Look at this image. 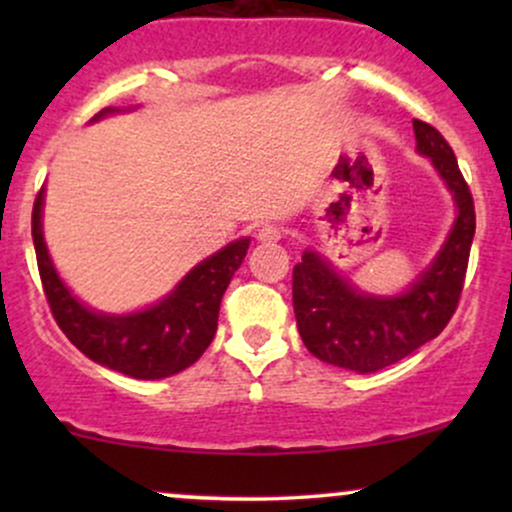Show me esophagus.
<instances>
[{
	"instance_id": "1",
	"label": "esophagus",
	"mask_w": 512,
	"mask_h": 512,
	"mask_svg": "<svg viewBox=\"0 0 512 512\" xmlns=\"http://www.w3.org/2000/svg\"><path fill=\"white\" fill-rule=\"evenodd\" d=\"M257 240L260 243H276V240H281V228L274 226V223H267V226L257 231Z\"/></svg>"
}]
</instances>
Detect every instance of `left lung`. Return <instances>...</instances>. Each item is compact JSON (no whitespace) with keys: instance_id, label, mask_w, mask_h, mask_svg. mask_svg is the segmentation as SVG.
Wrapping results in <instances>:
<instances>
[{"instance_id":"1","label":"left lung","mask_w":512,"mask_h":512,"mask_svg":"<svg viewBox=\"0 0 512 512\" xmlns=\"http://www.w3.org/2000/svg\"><path fill=\"white\" fill-rule=\"evenodd\" d=\"M416 149L428 156L448 182L457 219L431 267L399 296H368L332 269L317 252L305 250L293 267V310L303 344L332 366L375 373L402 361L445 330L460 303L472 250L474 199L443 134L414 120Z\"/></svg>"}]
</instances>
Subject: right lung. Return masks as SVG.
<instances>
[{"instance_id":"add662e5","label":"right lung","mask_w":512,"mask_h":512,"mask_svg":"<svg viewBox=\"0 0 512 512\" xmlns=\"http://www.w3.org/2000/svg\"><path fill=\"white\" fill-rule=\"evenodd\" d=\"M108 113L115 110L105 108L93 120ZM40 219L43 190L35 197L31 219L40 281L52 317L81 354L129 378L158 380L190 368L207 351L216 334L221 298L248 255L250 238H240L199 262L173 293L151 308L129 315H103L76 301L62 284L45 248Z\"/></svg>"}]
</instances>
